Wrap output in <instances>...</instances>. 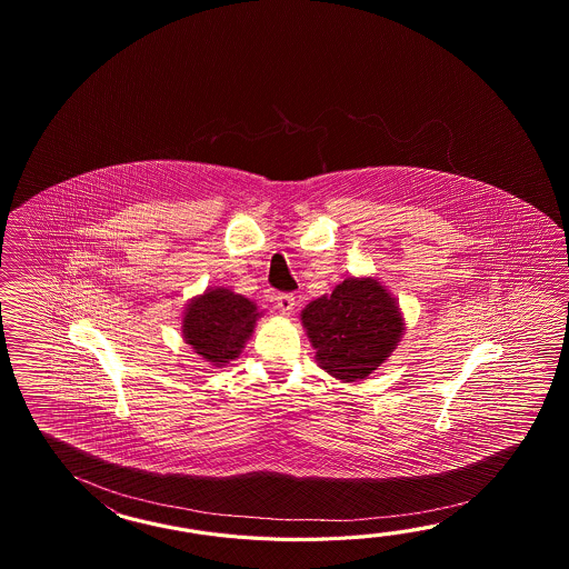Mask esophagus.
Returning a JSON list of instances; mask_svg holds the SVG:
<instances>
[{"instance_id":"esophagus-1","label":"esophagus","mask_w":569,"mask_h":569,"mask_svg":"<svg viewBox=\"0 0 569 569\" xmlns=\"http://www.w3.org/2000/svg\"><path fill=\"white\" fill-rule=\"evenodd\" d=\"M277 309L279 313L289 315L295 309V297L292 295H279L277 297Z\"/></svg>"}]
</instances>
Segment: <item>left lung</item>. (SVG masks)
Returning a JSON list of instances; mask_svg holds the SVG:
<instances>
[{
  "instance_id": "8db88e82",
  "label": "left lung",
  "mask_w": 569,
  "mask_h": 569,
  "mask_svg": "<svg viewBox=\"0 0 569 569\" xmlns=\"http://www.w3.org/2000/svg\"><path fill=\"white\" fill-rule=\"evenodd\" d=\"M301 323L327 375L356 382L397 350L405 317L390 290L375 277H350L301 311Z\"/></svg>"
}]
</instances>
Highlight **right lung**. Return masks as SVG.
<instances>
[{
    "mask_svg": "<svg viewBox=\"0 0 569 569\" xmlns=\"http://www.w3.org/2000/svg\"><path fill=\"white\" fill-rule=\"evenodd\" d=\"M262 317L256 302L231 289L216 287L193 297L182 313V339L206 362L221 368L242 353Z\"/></svg>",
    "mask_w": 569,
    "mask_h": 569,
    "instance_id": "obj_1",
    "label": "right lung"
}]
</instances>
